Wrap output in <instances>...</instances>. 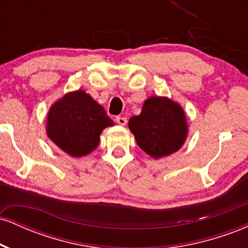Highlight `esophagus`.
Returning <instances> with one entry per match:
<instances>
[{"instance_id": "1", "label": "esophagus", "mask_w": 248, "mask_h": 248, "mask_svg": "<svg viewBox=\"0 0 248 248\" xmlns=\"http://www.w3.org/2000/svg\"><path fill=\"white\" fill-rule=\"evenodd\" d=\"M115 121L118 122L120 126H126V124H127V119L124 118V116H116Z\"/></svg>"}]
</instances>
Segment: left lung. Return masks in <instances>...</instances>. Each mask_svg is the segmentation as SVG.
<instances>
[{"label":"left lung","instance_id":"left-lung-1","mask_svg":"<svg viewBox=\"0 0 248 248\" xmlns=\"http://www.w3.org/2000/svg\"><path fill=\"white\" fill-rule=\"evenodd\" d=\"M128 126L139 147L154 158L176 153L187 136L183 108L166 96L147 99L141 114L130 118Z\"/></svg>","mask_w":248,"mask_h":248}]
</instances>
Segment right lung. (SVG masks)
<instances>
[{"mask_svg": "<svg viewBox=\"0 0 248 248\" xmlns=\"http://www.w3.org/2000/svg\"><path fill=\"white\" fill-rule=\"evenodd\" d=\"M113 124L105 108L86 92L78 90L65 94L51 106L46 134L62 152L81 157L98 147L102 130Z\"/></svg>", "mask_w": 248, "mask_h": 248, "instance_id": "right-lung-1", "label": "right lung"}]
</instances>
